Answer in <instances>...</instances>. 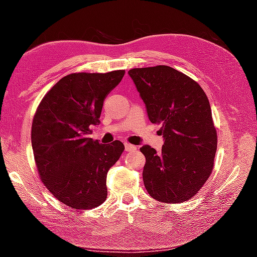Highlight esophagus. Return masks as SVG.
<instances>
[{
	"mask_svg": "<svg viewBox=\"0 0 257 257\" xmlns=\"http://www.w3.org/2000/svg\"><path fill=\"white\" fill-rule=\"evenodd\" d=\"M124 150L127 152H133V151H136L137 147L135 145L129 144V143H124Z\"/></svg>",
	"mask_w": 257,
	"mask_h": 257,
	"instance_id": "esophagus-1",
	"label": "esophagus"
}]
</instances>
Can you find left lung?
<instances>
[{
	"label": "left lung",
	"mask_w": 257,
	"mask_h": 257,
	"mask_svg": "<svg viewBox=\"0 0 257 257\" xmlns=\"http://www.w3.org/2000/svg\"><path fill=\"white\" fill-rule=\"evenodd\" d=\"M152 123L161 125L162 152L144 145L145 188L163 203L190 199L212 173L217 145L210 102L202 87L168 66L128 71Z\"/></svg>",
	"instance_id": "left-lung-1"
}]
</instances>
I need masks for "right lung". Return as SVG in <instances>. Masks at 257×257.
I'll return each instance as SVG.
<instances>
[{
  "instance_id": "right-lung-1",
  "label": "right lung",
  "mask_w": 257,
  "mask_h": 257,
  "mask_svg": "<svg viewBox=\"0 0 257 257\" xmlns=\"http://www.w3.org/2000/svg\"><path fill=\"white\" fill-rule=\"evenodd\" d=\"M123 76L124 70L71 73L52 87L35 113L32 146L38 173L67 206L90 210L106 199L107 171L124 146L120 141L104 145L88 135L99 123L104 99Z\"/></svg>"
}]
</instances>
